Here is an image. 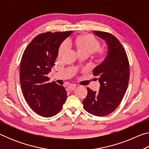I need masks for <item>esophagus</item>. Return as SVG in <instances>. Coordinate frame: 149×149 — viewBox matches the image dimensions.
I'll use <instances>...</instances> for the list:
<instances>
[{
    "instance_id": "1",
    "label": "esophagus",
    "mask_w": 149,
    "mask_h": 149,
    "mask_svg": "<svg viewBox=\"0 0 149 149\" xmlns=\"http://www.w3.org/2000/svg\"><path fill=\"white\" fill-rule=\"evenodd\" d=\"M75 87H76V85H74V84L70 85L69 86H68L67 90L69 91H74L75 89Z\"/></svg>"
}]
</instances>
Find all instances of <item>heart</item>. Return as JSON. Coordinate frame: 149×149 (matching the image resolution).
Returning <instances> with one entry per match:
<instances>
[{
  "label": "heart",
  "instance_id": "b5f03b06",
  "mask_svg": "<svg viewBox=\"0 0 149 149\" xmlns=\"http://www.w3.org/2000/svg\"><path fill=\"white\" fill-rule=\"evenodd\" d=\"M74 43L79 54L87 53L90 54L100 49V44L91 35H84L75 39ZM68 49V43L65 41L61 45L59 49V56L62 55Z\"/></svg>",
  "mask_w": 149,
  "mask_h": 149
}]
</instances>
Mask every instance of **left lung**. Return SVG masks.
Masks as SVG:
<instances>
[{"label":"left lung","mask_w":149,"mask_h":149,"mask_svg":"<svg viewBox=\"0 0 149 149\" xmlns=\"http://www.w3.org/2000/svg\"><path fill=\"white\" fill-rule=\"evenodd\" d=\"M93 32L106 42L108 50L104 60L93 71L100 83L99 91H93L88 87L83 104L87 112L104 116L116 109L126 92L130 79L129 61L125 49L116 37L107 32Z\"/></svg>","instance_id":"1"}]
</instances>
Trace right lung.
<instances>
[{
    "label": "right lung",
    "mask_w": 149,
    "mask_h": 149,
    "mask_svg": "<svg viewBox=\"0 0 149 149\" xmlns=\"http://www.w3.org/2000/svg\"><path fill=\"white\" fill-rule=\"evenodd\" d=\"M72 31L47 32L37 35L24 50L19 70V80L25 99L31 109L43 117L58 113L67 98L63 86L49 83L51 71L58 54L60 45Z\"/></svg>",
    "instance_id": "right-lung-1"
}]
</instances>
